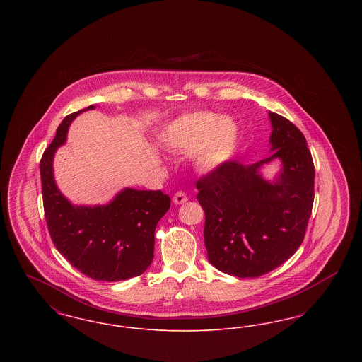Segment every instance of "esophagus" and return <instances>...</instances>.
<instances>
[{"label":"esophagus","instance_id":"obj_1","mask_svg":"<svg viewBox=\"0 0 362 362\" xmlns=\"http://www.w3.org/2000/svg\"><path fill=\"white\" fill-rule=\"evenodd\" d=\"M173 204H176V205H182V204H185V202L189 201V197L186 195V192L177 191V192L173 194Z\"/></svg>","mask_w":362,"mask_h":362}]
</instances>
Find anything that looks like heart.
<instances>
[{
	"label": "heart",
	"mask_w": 362,
	"mask_h": 362,
	"mask_svg": "<svg viewBox=\"0 0 362 362\" xmlns=\"http://www.w3.org/2000/svg\"><path fill=\"white\" fill-rule=\"evenodd\" d=\"M235 123L211 112L189 114L165 129L161 141L165 146L180 151L195 149V163L204 170L224 164L236 145Z\"/></svg>",
	"instance_id": "b5f03b06"
}]
</instances>
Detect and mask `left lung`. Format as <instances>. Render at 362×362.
I'll return each mask as SVG.
<instances>
[{"mask_svg":"<svg viewBox=\"0 0 362 362\" xmlns=\"http://www.w3.org/2000/svg\"><path fill=\"white\" fill-rule=\"evenodd\" d=\"M269 117L272 155L247 167L225 161L197 182L207 259L239 278L267 274L292 257L304 240L315 198L307 139L286 118L276 112ZM276 158L283 168L270 184L258 168Z\"/></svg>","mask_w":362,"mask_h":362,"instance_id":"8db88e82","label":"left lung"}]
</instances>
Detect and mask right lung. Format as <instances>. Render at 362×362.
I'll use <instances>...</instances> for the list:
<instances>
[{
  "mask_svg": "<svg viewBox=\"0 0 362 362\" xmlns=\"http://www.w3.org/2000/svg\"><path fill=\"white\" fill-rule=\"evenodd\" d=\"M89 105L68 115L40 158L45 218L55 248L70 264L96 281L117 282L141 276L152 263L155 229L171 206L160 189H124L104 206H74L57 189L52 157L66 141L70 122Z\"/></svg>",
  "mask_w": 362,
  "mask_h": 362,
  "instance_id": "add662e5",
  "label": "right lung"
}]
</instances>
